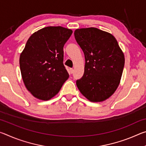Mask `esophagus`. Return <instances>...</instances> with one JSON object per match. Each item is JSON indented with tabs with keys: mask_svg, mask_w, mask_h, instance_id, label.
I'll list each match as a JSON object with an SVG mask.
<instances>
[{
	"mask_svg": "<svg viewBox=\"0 0 146 146\" xmlns=\"http://www.w3.org/2000/svg\"><path fill=\"white\" fill-rule=\"evenodd\" d=\"M73 72H74V70L73 68H70V73L72 74V73H73Z\"/></svg>",
	"mask_w": 146,
	"mask_h": 146,
	"instance_id": "34e87169",
	"label": "esophagus"
}]
</instances>
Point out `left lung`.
Returning a JSON list of instances; mask_svg holds the SVG:
<instances>
[{"label": "left lung", "mask_w": 146, "mask_h": 146, "mask_svg": "<svg viewBox=\"0 0 146 146\" xmlns=\"http://www.w3.org/2000/svg\"><path fill=\"white\" fill-rule=\"evenodd\" d=\"M76 42L85 56L84 75L76 80L83 96L90 102L107 100L120 84L124 54L112 34L96 28L76 29Z\"/></svg>", "instance_id": "8db88e82"}]
</instances>
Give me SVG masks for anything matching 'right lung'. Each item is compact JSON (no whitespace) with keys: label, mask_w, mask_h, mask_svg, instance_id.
Listing matches in <instances>:
<instances>
[{"label":"right lung","mask_w":146,"mask_h":146,"mask_svg":"<svg viewBox=\"0 0 146 146\" xmlns=\"http://www.w3.org/2000/svg\"><path fill=\"white\" fill-rule=\"evenodd\" d=\"M72 33L62 26H48L35 32L27 41L20 55V68L27 90L38 99L50 100L68 79L63 48Z\"/></svg>","instance_id":"right-lung-1"}]
</instances>
